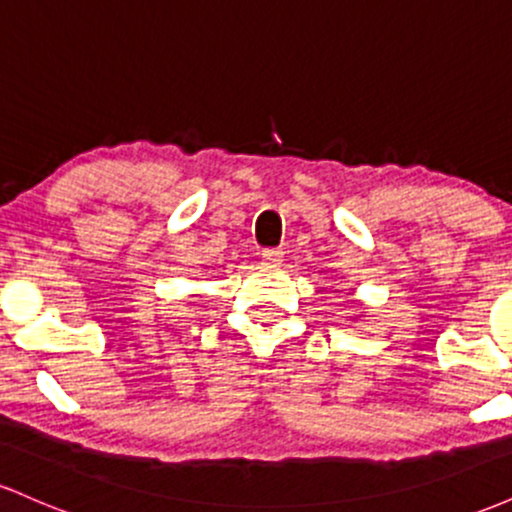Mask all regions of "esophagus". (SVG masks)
<instances>
[{
  "instance_id": "34e87169",
  "label": "esophagus",
  "mask_w": 512,
  "mask_h": 512,
  "mask_svg": "<svg viewBox=\"0 0 512 512\" xmlns=\"http://www.w3.org/2000/svg\"><path fill=\"white\" fill-rule=\"evenodd\" d=\"M262 260H264V264H269V267H276V264H281V260H284V252L274 250V248L262 250Z\"/></svg>"
}]
</instances>
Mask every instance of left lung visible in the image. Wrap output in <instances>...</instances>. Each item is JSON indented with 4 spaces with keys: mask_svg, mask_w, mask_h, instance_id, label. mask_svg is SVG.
<instances>
[{
    "mask_svg": "<svg viewBox=\"0 0 512 512\" xmlns=\"http://www.w3.org/2000/svg\"><path fill=\"white\" fill-rule=\"evenodd\" d=\"M354 320H356V317H354Z\"/></svg>",
    "mask_w": 512,
    "mask_h": 512,
    "instance_id": "8db88e82",
    "label": "left lung"
}]
</instances>
